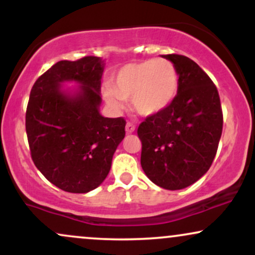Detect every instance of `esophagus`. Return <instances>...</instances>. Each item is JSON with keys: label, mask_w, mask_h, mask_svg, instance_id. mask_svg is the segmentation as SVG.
Wrapping results in <instances>:
<instances>
[{"label": "esophagus", "mask_w": 255, "mask_h": 255, "mask_svg": "<svg viewBox=\"0 0 255 255\" xmlns=\"http://www.w3.org/2000/svg\"><path fill=\"white\" fill-rule=\"evenodd\" d=\"M135 130V126H134L131 122H127V125H126V131H127L128 134L133 133V131Z\"/></svg>", "instance_id": "34e87169"}]
</instances>
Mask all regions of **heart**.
Wrapping results in <instances>:
<instances>
[{"label": "heart", "mask_w": 255, "mask_h": 255, "mask_svg": "<svg viewBox=\"0 0 255 255\" xmlns=\"http://www.w3.org/2000/svg\"><path fill=\"white\" fill-rule=\"evenodd\" d=\"M178 92L176 67L164 58H150L128 63L116 73L111 89L105 91L108 103L122 107V99L131 98V107L142 116L160 113L172 103Z\"/></svg>", "instance_id": "obj_1"}]
</instances>
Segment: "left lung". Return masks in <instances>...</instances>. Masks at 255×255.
Here are the masks:
<instances>
[{"label": "left lung", "instance_id": "left-lung-1", "mask_svg": "<svg viewBox=\"0 0 255 255\" xmlns=\"http://www.w3.org/2000/svg\"><path fill=\"white\" fill-rule=\"evenodd\" d=\"M178 73L172 103L139 125L142 170L169 191L186 188L211 166L223 129V113L216 85L191 58L163 55Z\"/></svg>", "mask_w": 255, "mask_h": 255}]
</instances>
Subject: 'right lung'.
I'll list each match as a JSON object with an SVG mask.
<instances>
[{
  "instance_id": "right-lung-1",
  "label": "right lung",
  "mask_w": 255,
  "mask_h": 255,
  "mask_svg": "<svg viewBox=\"0 0 255 255\" xmlns=\"http://www.w3.org/2000/svg\"><path fill=\"white\" fill-rule=\"evenodd\" d=\"M104 62L85 56L60 61L40 75L26 109V134L37 169L69 193H87L105 180L111 160L126 135V120L99 114ZM77 81L74 95L60 84Z\"/></svg>"
}]
</instances>
